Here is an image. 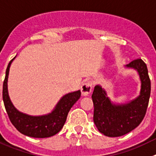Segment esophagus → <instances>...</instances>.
<instances>
[{"label": "esophagus", "mask_w": 156, "mask_h": 156, "mask_svg": "<svg viewBox=\"0 0 156 156\" xmlns=\"http://www.w3.org/2000/svg\"><path fill=\"white\" fill-rule=\"evenodd\" d=\"M92 89H93L92 82H87L82 84V87H81V91H82V96H89L92 92Z\"/></svg>", "instance_id": "34e87169"}]
</instances>
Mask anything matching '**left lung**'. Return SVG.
I'll list each match as a JSON object with an SVG mask.
<instances>
[{
    "label": "left lung",
    "mask_w": 156,
    "mask_h": 156,
    "mask_svg": "<svg viewBox=\"0 0 156 156\" xmlns=\"http://www.w3.org/2000/svg\"><path fill=\"white\" fill-rule=\"evenodd\" d=\"M140 77V95L126 104H115L107 96L100 85L94 87L92 99L94 105L93 121L98 130L111 137L123 136L140 125L145 116L151 94V81L147 65L141 59H136L127 64Z\"/></svg>",
    "instance_id": "left-lung-1"
}]
</instances>
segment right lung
<instances>
[{
  "label": "right lung",
  "mask_w": 156,
  "mask_h": 156,
  "mask_svg": "<svg viewBox=\"0 0 156 156\" xmlns=\"http://www.w3.org/2000/svg\"><path fill=\"white\" fill-rule=\"evenodd\" d=\"M15 56L9 62L3 83V101L7 114L12 125L26 136L35 138H44L54 136L61 130L67 120L69 111L81 97V91L73 92L64 95L51 113L41 116H32L19 112L14 107L8 92V78L9 68Z\"/></svg>",
  "instance_id": "obj_1"
}]
</instances>
